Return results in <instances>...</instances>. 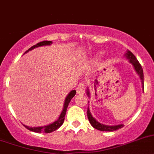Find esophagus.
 Returning <instances> with one entry per match:
<instances>
[{"mask_svg":"<svg viewBox=\"0 0 154 154\" xmlns=\"http://www.w3.org/2000/svg\"><path fill=\"white\" fill-rule=\"evenodd\" d=\"M85 85L83 82L79 83L78 85V87L76 88V91H77V94H80L85 93Z\"/></svg>","mask_w":154,"mask_h":154,"instance_id":"obj_1","label":"esophagus"}]
</instances>
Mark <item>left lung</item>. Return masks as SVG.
Masks as SVG:
<instances>
[{
	"mask_svg": "<svg viewBox=\"0 0 154 154\" xmlns=\"http://www.w3.org/2000/svg\"><path fill=\"white\" fill-rule=\"evenodd\" d=\"M125 56L128 58V60H129V62L134 66V68L135 69V71L137 72V74L140 76V80H141L142 83V87H143V89H144V72H143V69H142L141 65L140 64V63L137 61V58L135 57L134 54L131 52L130 51H127V53L125 54ZM88 95H90L89 94V91L88 90L87 91ZM88 118L89 122H90L91 125L94 127V128L97 130H100V131H116V130L119 129V128H121L124 126L122 124L121 125H103V124H100V122H98L95 119L93 118V116L91 114L90 110L88 108Z\"/></svg>",
	"mask_w": 154,
	"mask_h": 154,
	"instance_id": "1",
	"label": "left lung"
}]
</instances>
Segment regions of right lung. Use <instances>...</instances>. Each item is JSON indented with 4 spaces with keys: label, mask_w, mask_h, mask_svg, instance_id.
I'll return each mask as SVG.
<instances>
[{
    "label": "right lung",
    "mask_w": 154,
    "mask_h": 154,
    "mask_svg": "<svg viewBox=\"0 0 154 154\" xmlns=\"http://www.w3.org/2000/svg\"><path fill=\"white\" fill-rule=\"evenodd\" d=\"M52 42L51 41H44V42H39V43L36 44L35 45H33L32 47H31L28 51H26L25 53H27L28 51H31V50L34 49L35 48H37V47H40V46H43V45H49ZM76 91L75 90L72 91L69 94H68V96L66 97L65 100V103H64V106H63V109L62 112H61L60 116L59 119H58L57 121H55L53 123L50 124L48 125H45V126H42V127H34V128H32V127H29L26 126V125H24L27 129L30 130L32 131H34V132H43V133H51L52 131H55L57 128H59L62 125V124L64 122V119H65V115H66V112L67 107L69 106V103L70 100H71L72 98L75 95Z\"/></svg>",
    "instance_id": "obj_1"
}]
</instances>
